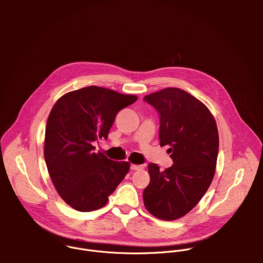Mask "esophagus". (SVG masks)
Here are the masks:
<instances>
[{
  "label": "esophagus",
  "instance_id": "34e87169",
  "mask_svg": "<svg viewBox=\"0 0 263 263\" xmlns=\"http://www.w3.org/2000/svg\"><path fill=\"white\" fill-rule=\"evenodd\" d=\"M131 170H133V171H141V170H143V165H140V164H132V165H131Z\"/></svg>",
  "mask_w": 263,
  "mask_h": 263
}]
</instances>
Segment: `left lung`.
<instances>
[{
    "label": "left lung",
    "instance_id": "1",
    "mask_svg": "<svg viewBox=\"0 0 263 263\" xmlns=\"http://www.w3.org/2000/svg\"><path fill=\"white\" fill-rule=\"evenodd\" d=\"M143 99L159 112L160 145L171 146L174 162L162 172L156 163L147 165L143 203L155 217L175 220L196 207L213 180L219 141L216 123L205 104L180 88L167 87Z\"/></svg>",
    "mask_w": 263,
    "mask_h": 263
}]
</instances>
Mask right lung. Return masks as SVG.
Listing matches in <instances>:
<instances>
[{
    "instance_id": "add662e5",
    "label": "right lung",
    "mask_w": 263,
    "mask_h": 263,
    "mask_svg": "<svg viewBox=\"0 0 263 263\" xmlns=\"http://www.w3.org/2000/svg\"><path fill=\"white\" fill-rule=\"evenodd\" d=\"M136 100L92 85L63 95L53 106L46 126L45 160L58 195L74 210L104 207L128 174L129 162L95 153L93 142L106 139L118 112Z\"/></svg>"
}]
</instances>
